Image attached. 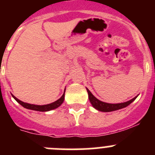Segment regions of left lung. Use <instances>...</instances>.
I'll list each match as a JSON object with an SVG mask.
<instances>
[{
	"label": "left lung",
	"instance_id": "left-lung-1",
	"mask_svg": "<svg viewBox=\"0 0 155 155\" xmlns=\"http://www.w3.org/2000/svg\"><path fill=\"white\" fill-rule=\"evenodd\" d=\"M87 94H88V98H89L90 102L91 103L94 109H96L97 110L101 111V112H112V111H116L118 109H123L127 106H128L130 103H132L134 100L136 99L137 97H134L133 99L127 101L126 102H123V103H116V104H111V103H106V102H102L96 98L95 97L91 94V91L87 88Z\"/></svg>",
	"mask_w": 155,
	"mask_h": 155
}]
</instances>
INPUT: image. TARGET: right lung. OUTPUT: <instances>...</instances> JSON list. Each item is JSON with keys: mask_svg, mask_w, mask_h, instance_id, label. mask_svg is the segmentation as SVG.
Masks as SVG:
<instances>
[{"mask_svg": "<svg viewBox=\"0 0 155 155\" xmlns=\"http://www.w3.org/2000/svg\"><path fill=\"white\" fill-rule=\"evenodd\" d=\"M65 92V91H64ZM12 97H13L21 105H22L23 107L25 108V109H31V110H35V111H39V112H46V111H50L52 110V109H57L58 108L61 104L64 102V93L61 98H59L58 100L55 101L54 102H52L50 104H47V105H33V104H28L26 103V102H21V100L18 99L16 97H15L13 94H12Z\"/></svg>", "mask_w": 155, "mask_h": 155, "instance_id": "obj_1", "label": "right lung"}]
</instances>
